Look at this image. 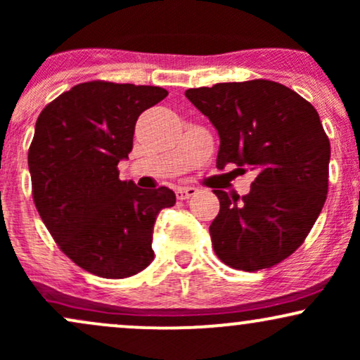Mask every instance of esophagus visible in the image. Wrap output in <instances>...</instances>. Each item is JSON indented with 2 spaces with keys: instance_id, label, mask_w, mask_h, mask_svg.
I'll return each mask as SVG.
<instances>
[{
  "instance_id": "obj_1",
  "label": "esophagus",
  "mask_w": 360,
  "mask_h": 360,
  "mask_svg": "<svg viewBox=\"0 0 360 360\" xmlns=\"http://www.w3.org/2000/svg\"><path fill=\"white\" fill-rule=\"evenodd\" d=\"M198 193V189L196 188H191V186H186V188H177L176 189V196H177V200H188V198H191V196H194V194Z\"/></svg>"
}]
</instances>
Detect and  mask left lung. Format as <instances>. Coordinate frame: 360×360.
I'll return each mask as SVG.
<instances>
[{
    "label": "left lung",
    "instance_id": "left-lung-1",
    "mask_svg": "<svg viewBox=\"0 0 360 360\" xmlns=\"http://www.w3.org/2000/svg\"><path fill=\"white\" fill-rule=\"evenodd\" d=\"M186 98L218 130L217 167L255 172L245 196L213 189L220 200L210 225L214 254L249 272L283 262L308 237L328 193L330 140L318 111L267 79L218 82Z\"/></svg>",
    "mask_w": 360,
    "mask_h": 360
}]
</instances>
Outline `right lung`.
Segmentation results:
<instances>
[{"mask_svg":"<svg viewBox=\"0 0 360 360\" xmlns=\"http://www.w3.org/2000/svg\"><path fill=\"white\" fill-rule=\"evenodd\" d=\"M167 96L159 86L89 81L49 103L28 148L32 194L59 249L81 269L123 279L154 260L157 214L176 203L166 186L120 179L142 111Z\"/></svg>","mask_w":360,"mask_h":360,"instance_id":"1","label":"right lung"}]
</instances>
